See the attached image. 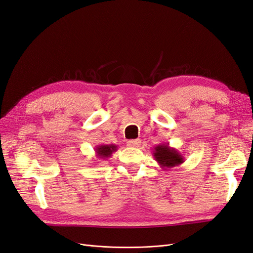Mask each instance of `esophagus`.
<instances>
[{
    "mask_svg": "<svg viewBox=\"0 0 253 253\" xmlns=\"http://www.w3.org/2000/svg\"><path fill=\"white\" fill-rule=\"evenodd\" d=\"M140 142H141L140 139H132V140H127L126 143H127V145H129V147L136 148V147H139Z\"/></svg>",
    "mask_w": 253,
    "mask_h": 253,
    "instance_id": "34e87169",
    "label": "esophagus"
}]
</instances>
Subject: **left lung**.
Instances as JSON below:
<instances>
[{
    "label": "left lung",
    "mask_w": 253,
    "mask_h": 253,
    "mask_svg": "<svg viewBox=\"0 0 253 253\" xmlns=\"http://www.w3.org/2000/svg\"><path fill=\"white\" fill-rule=\"evenodd\" d=\"M153 156L163 169L178 167L185 162V157L175 148H171L169 143L156 145L153 151Z\"/></svg>",
    "instance_id": "obj_1"
}]
</instances>
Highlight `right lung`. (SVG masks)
<instances>
[{
	"label": "right lung",
	"mask_w": 253,
	"mask_h": 253,
	"mask_svg": "<svg viewBox=\"0 0 253 253\" xmlns=\"http://www.w3.org/2000/svg\"><path fill=\"white\" fill-rule=\"evenodd\" d=\"M118 147L116 144H99L96 147L95 152L97 158L106 159L110 158L114 152H116Z\"/></svg>",
	"instance_id": "1"
}]
</instances>
